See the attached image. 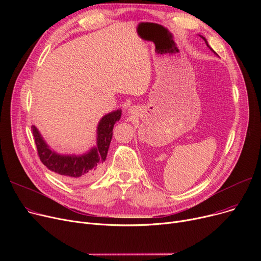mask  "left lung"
I'll return each instance as SVG.
<instances>
[{
    "label": "left lung",
    "mask_w": 261,
    "mask_h": 261,
    "mask_svg": "<svg viewBox=\"0 0 261 261\" xmlns=\"http://www.w3.org/2000/svg\"><path fill=\"white\" fill-rule=\"evenodd\" d=\"M200 37H201V38H202V39H203V40L205 41V43H206V45H207V46L210 47V45H208V43H207V41H206V39H205V38H204V37H202V36H200ZM210 48H211V47H210ZM211 49H212V48H211ZM212 50H213V49H212Z\"/></svg>",
    "instance_id": "1"
}]
</instances>
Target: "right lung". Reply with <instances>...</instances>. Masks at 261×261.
<instances>
[{"instance_id":"1","label":"right lung","mask_w":261,"mask_h":261,"mask_svg":"<svg viewBox=\"0 0 261 261\" xmlns=\"http://www.w3.org/2000/svg\"><path fill=\"white\" fill-rule=\"evenodd\" d=\"M120 116V110L103 116L97 128V146L91 149L87 154L80 156L59 155L51 151L37 128L33 126L32 131L40 161L47 169L61 175L68 182L85 183L94 179L106 161L109 146L112 140L113 127Z\"/></svg>"}]
</instances>
